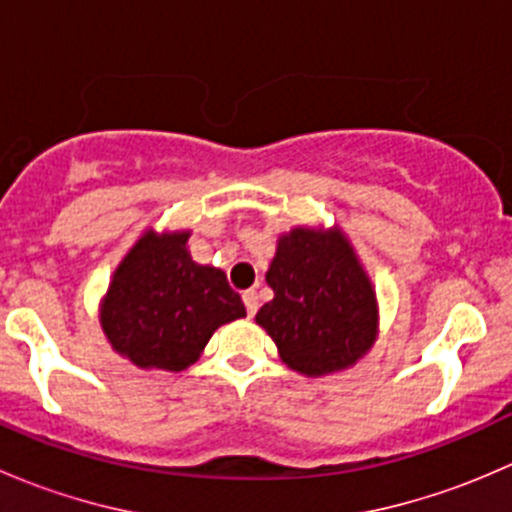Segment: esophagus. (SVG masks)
I'll use <instances>...</instances> for the list:
<instances>
[{
	"label": "esophagus",
	"instance_id": "esophagus-1",
	"mask_svg": "<svg viewBox=\"0 0 512 512\" xmlns=\"http://www.w3.org/2000/svg\"><path fill=\"white\" fill-rule=\"evenodd\" d=\"M242 302H245L247 314H250V317L257 312V309H260V297H257L255 289H247V292L242 294Z\"/></svg>",
	"mask_w": 512,
	"mask_h": 512
}]
</instances>
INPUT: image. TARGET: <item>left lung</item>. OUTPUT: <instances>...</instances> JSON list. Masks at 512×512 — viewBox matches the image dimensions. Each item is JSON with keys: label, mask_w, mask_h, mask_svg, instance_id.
Listing matches in <instances>:
<instances>
[{"label": "left lung", "mask_w": 512, "mask_h": 512, "mask_svg": "<svg viewBox=\"0 0 512 512\" xmlns=\"http://www.w3.org/2000/svg\"><path fill=\"white\" fill-rule=\"evenodd\" d=\"M275 299L255 322L304 376L352 369L379 337V299L342 227L297 225L277 237L265 275Z\"/></svg>", "instance_id": "8db88e82"}]
</instances>
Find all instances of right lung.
<instances>
[{"mask_svg":"<svg viewBox=\"0 0 512 512\" xmlns=\"http://www.w3.org/2000/svg\"><path fill=\"white\" fill-rule=\"evenodd\" d=\"M188 240L190 230L148 227L101 299L98 322L108 344L138 369H188L215 329L247 314L225 272L190 257Z\"/></svg>","mask_w":512,"mask_h":512,"instance_id":"add662e5","label":"right lung"}]
</instances>
